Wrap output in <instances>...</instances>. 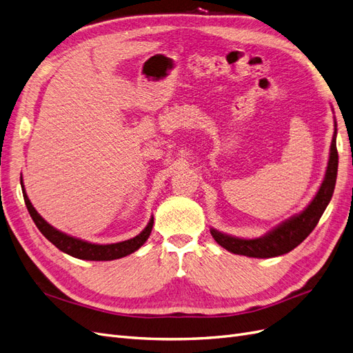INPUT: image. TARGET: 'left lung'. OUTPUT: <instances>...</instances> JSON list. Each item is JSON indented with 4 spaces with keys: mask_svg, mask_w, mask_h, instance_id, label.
<instances>
[{
    "mask_svg": "<svg viewBox=\"0 0 353 353\" xmlns=\"http://www.w3.org/2000/svg\"><path fill=\"white\" fill-rule=\"evenodd\" d=\"M336 135L337 130H334L333 140H331L330 147V159L327 172L321 187H319L316 196L314 200L309 203V206L299 213V215L292 216L281 222L279 227H275L268 234L259 239H239L231 237L227 234H222L216 230H210L212 237L215 241L227 249L231 253L249 256V258H274V256H280L288 253L297 248L309 234L314 231L319 218L327 205L331 200V196L334 193L336 187V178H337V166H339V154H337V145H336Z\"/></svg>",
    "mask_w": 353,
    "mask_h": 353,
    "instance_id": "left-lung-1",
    "label": "left lung"
}]
</instances>
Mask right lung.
Segmentation results:
<instances>
[{
    "label": "right lung",
    "instance_id": "add662e5",
    "mask_svg": "<svg viewBox=\"0 0 353 353\" xmlns=\"http://www.w3.org/2000/svg\"><path fill=\"white\" fill-rule=\"evenodd\" d=\"M20 184H22L23 199L26 203V208L30 213V218L34 219L35 225L42 232V236L54 244L59 250L73 256V258L83 259V261L119 259V258H123V256L131 254L135 250L140 249L141 245L147 241V239L150 237V232L153 228V218L150 219V222L147 223V227L140 234H138V236H135L134 239L126 240V241H121V243L94 244V243H88V241L70 237V236H68V234L56 230L54 227H51L50 223L39 215V213L35 210V208L32 206L30 200L28 199L22 179H20Z\"/></svg>",
    "mask_w": 353,
    "mask_h": 353
}]
</instances>
